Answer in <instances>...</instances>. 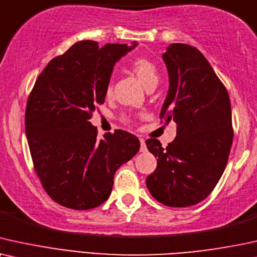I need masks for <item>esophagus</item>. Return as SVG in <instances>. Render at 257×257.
Segmentation results:
<instances>
[{"instance_id":"34e87169","label":"esophagus","mask_w":257,"mask_h":257,"mask_svg":"<svg viewBox=\"0 0 257 257\" xmlns=\"http://www.w3.org/2000/svg\"><path fill=\"white\" fill-rule=\"evenodd\" d=\"M140 143H141V148H140V150H141L142 153L146 152V150H147V146H146V141H145V140L140 139Z\"/></svg>"}]
</instances>
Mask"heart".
<instances>
[{"label":"heart","mask_w":257,"mask_h":257,"mask_svg":"<svg viewBox=\"0 0 257 257\" xmlns=\"http://www.w3.org/2000/svg\"><path fill=\"white\" fill-rule=\"evenodd\" d=\"M131 68L132 70L138 75L139 78L142 81V83L145 84V87L147 89L155 87L157 82H159V70H157L156 66L150 60L143 59V57H141V59H136L131 63ZM111 90L112 82L109 81L107 84V89H105V93L109 95L111 93ZM123 119H124V121H128L129 117L124 115L123 116Z\"/></svg>","instance_id":"heart-1"}]
</instances>
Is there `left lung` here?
I'll return each mask as SVG.
<instances>
[{
	"instance_id": "obj_1",
	"label": "left lung",
	"mask_w": 257,
	"mask_h": 257,
	"mask_svg": "<svg viewBox=\"0 0 257 257\" xmlns=\"http://www.w3.org/2000/svg\"><path fill=\"white\" fill-rule=\"evenodd\" d=\"M163 60L169 90L160 118L176 123V138L167 148L159 140H147L157 167L146 182L159 202L190 207L213 191L227 166L234 138L230 100L227 88L195 47L170 44Z\"/></svg>"
}]
</instances>
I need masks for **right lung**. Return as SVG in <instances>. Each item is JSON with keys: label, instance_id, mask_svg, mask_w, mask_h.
I'll return each instance as SVG.
<instances>
[{"label": "right lung", "instance_id": "add662e5", "mask_svg": "<svg viewBox=\"0 0 257 257\" xmlns=\"http://www.w3.org/2000/svg\"><path fill=\"white\" fill-rule=\"evenodd\" d=\"M136 46L80 41L39 75L26 107L34 169L51 200L75 210L107 201L114 175L140 149L139 139L116 131L97 139L89 119L105 98L116 61Z\"/></svg>", "mask_w": 257, "mask_h": 257}]
</instances>
